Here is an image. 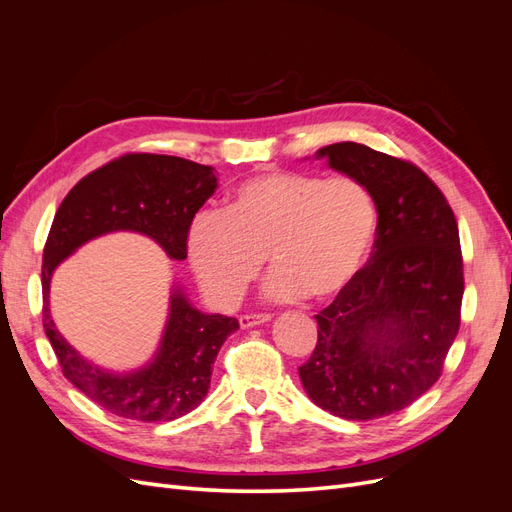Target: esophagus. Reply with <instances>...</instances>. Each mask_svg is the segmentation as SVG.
I'll return each mask as SVG.
<instances>
[{
    "mask_svg": "<svg viewBox=\"0 0 512 512\" xmlns=\"http://www.w3.org/2000/svg\"><path fill=\"white\" fill-rule=\"evenodd\" d=\"M269 320H271L269 314H245L239 318V324H241V329H254V327H258V324H265Z\"/></svg>",
    "mask_w": 512,
    "mask_h": 512,
    "instance_id": "34e87169",
    "label": "esophagus"
}]
</instances>
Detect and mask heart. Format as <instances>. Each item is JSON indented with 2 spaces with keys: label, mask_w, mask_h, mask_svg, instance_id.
<instances>
[{
  "label": "heart",
  "mask_w": 512,
  "mask_h": 512,
  "mask_svg": "<svg viewBox=\"0 0 512 512\" xmlns=\"http://www.w3.org/2000/svg\"><path fill=\"white\" fill-rule=\"evenodd\" d=\"M376 230V203L359 179L267 170L241 181L224 213L196 215L185 250L196 280L222 309L241 301L265 256L271 299L307 294L324 303L359 277Z\"/></svg>",
  "instance_id": "1"
}]
</instances>
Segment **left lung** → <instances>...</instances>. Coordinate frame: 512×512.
<instances>
[{"label": "left lung", "instance_id": "obj_1", "mask_svg": "<svg viewBox=\"0 0 512 512\" xmlns=\"http://www.w3.org/2000/svg\"><path fill=\"white\" fill-rule=\"evenodd\" d=\"M314 158L365 185L378 230L354 284L316 316L318 344L299 378L322 410L371 421L408 408L442 374L463 299L459 230L444 194L410 162L350 141Z\"/></svg>", "mask_w": 512, "mask_h": 512}]
</instances>
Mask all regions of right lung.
Instances as JSON below:
<instances>
[{"mask_svg": "<svg viewBox=\"0 0 512 512\" xmlns=\"http://www.w3.org/2000/svg\"><path fill=\"white\" fill-rule=\"evenodd\" d=\"M213 168L175 156L130 153L83 177L59 205L42 256V322L64 376L104 410L130 421L162 423L192 412L209 393L215 356L235 318L205 314L179 282L170 288L168 316L151 359L113 371L68 344L51 318V277L81 245L111 232H138L170 260H185L194 215L213 196Z\"/></svg>", "mask_w": 512, "mask_h": 512, "instance_id": "add662e5", "label": "right lung"}]
</instances>
